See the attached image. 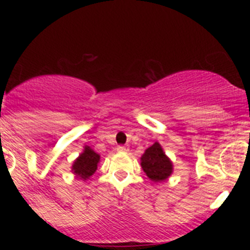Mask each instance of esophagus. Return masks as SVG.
<instances>
[{
	"label": "esophagus",
	"mask_w": 250,
	"mask_h": 250,
	"mask_svg": "<svg viewBox=\"0 0 250 250\" xmlns=\"http://www.w3.org/2000/svg\"><path fill=\"white\" fill-rule=\"evenodd\" d=\"M116 151H119V152L127 151V147L126 146H123V145H119V146L116 147Z\"/></svg>",
	"instance_id": "esophagus-1"
}]
</instances>
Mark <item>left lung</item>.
<instances>
[{"label":"left lung","mask_w":250,"mask_h":250,"mask_svg":"<svg viewBox=\"0 0 250 250\" xmlns=\"http://www.w3.org/2000/svg\"><path fill=\"white\" fill-rule=\"evenodd\" d=\"M140 160L144 173L152 182H164L173 173V163L165 155L158 141L145 150Z\"/></svg>","instance_id":"obj_1"}]
</instances>
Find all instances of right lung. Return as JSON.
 Here are the masks:
<instances>
[{
  "mask_svg": "<svg viewBox=\"0 0 250 250\" xmlns=\"http://www.w3.org/2000/svg\"><path fill=\"white\" fill-rule=\"evenodd\" d=\"M99 161H100V155L98 152H95L90 146H85L80 156L72 164V173L81 180H86L96 171Z\"/></svg>",
  "mask_w": 250,
  "mask_h": 250,
  "instance_id": "right-lung-1",
  "label": "right lung"
}]
</instances>
